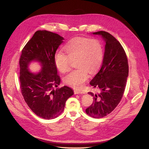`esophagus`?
I'll use <instances>...</instances> for the list:
<instances>
[{
	"label": "esophagus",
	"instance_id": "esophagus-1",
	"mask_svg": "<svg viewBox=\"0 0 149 149\" xmlns=\"http://www.w3.org/2000/svg\"><path fill=\"white\" fill-rule=\"evenodd\" d=\"M84 92L82 91H80V90H75L74 91V93L75 94H79V93H84Z\"/></svg>",
	"mask_w": 149,
	"mask_h": 149
}]
</instances>
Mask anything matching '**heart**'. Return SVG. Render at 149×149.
I'll return each instance as SVG.
<instances>
[{"instance_id":"obj_1","label":"heart","mask_w":149,"mask_h":149,"mask_svg":"<svg viewBox=\"0 0 149 149\" xmlns=\"http://www.w3.org/2000/svg\"><path fill=\"white\" fill-rule=\"evenodd\" d=\"M67 54L58 51L55 54L54 62L60 72L69 70L72 61L77 68L67 74L65 83L74 88H81L89 79V72H95L102 64L104 49L97 38L78 37L72 39L65 46Z\"/></svg>"}]
</instances>
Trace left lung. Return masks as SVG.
Segmentation results:
<instances>
[{
	"instance_id": "left-lung-1",
	"label": "left lung",
	"mask_w": 149,
	"mask_h": 149,
	"mask_svg": "<svg viewBox=\"0 0 149 149\" xmlns=\"http://www.w3.org/2000/svg\"><path fill=\"white\" fill-rule=\"evenodd\" d=\"M93 34L102 36L106 45L102 65L89 83L100 92H88L93 101L86 112L93 118H101L111 113L120 103L126 86L129 65L126 52L112 35L103 31Z\"/></svg>"
}]
</instances>
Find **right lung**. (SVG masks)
I'll use <instances>...</instances> for the list:
<instances>
[{"mask_svg": "<svg viewBox=\"0 0 149 149\" xmlns=\"http://www.w3.org/2000/svg\"><path fill=\"white\" fill-rule=\"evenodd\" d=\"M63 37L48 31H37L22 51L20 83L25 102L36 115L42 118H57L64 110L66 100L74 94L66 86L56 89L60 83L54 57ZM38 61L42 66L37 74L28 69L29 63Z\"/></svg>", "mask_w": 149, "mask_h": 149, "instance_id": "right-lung-1", "label": "right lung"}]
</instances>
